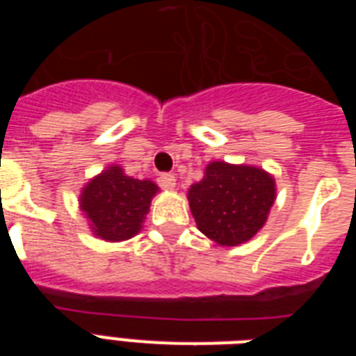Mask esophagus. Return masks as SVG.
Returning <instances> with one entry per match:
<instances>
[{"instance_id":"obj_1","label":"esophagus","mask_w":356,"mask_h":356,"mask_svg":"<svg viewBox=\"0 0 356 356\" xmlns=\"http://www.w3.org/2000/svg\"><path fill=\"white\" fill-rule=\"evenodd\" d=\"M159 184H161L164 190H173L175 188V184H177V179L172 173H162L161 177H159Z\"/></svg>"}]
</instances>
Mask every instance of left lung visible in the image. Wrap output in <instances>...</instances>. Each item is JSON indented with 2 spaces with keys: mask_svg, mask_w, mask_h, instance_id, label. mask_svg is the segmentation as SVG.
<instances>
[{
  "mask_svg": "<svg viewBox=\"0 0 356 356\" xmlns=\"http://www.w3.org/2000/svg\"><path fill=\"white\" fill-rule=\"evenodd\" d=\"M186 197L201 233L218 245L233 248L264 227L277 186L273 175L259 166L212 161Z\"/></svg>",
  "mask_w": 356,
  "mask_h": 356,
  "instance_id": "8db88e82",
  "label": "left lung"
}]
</instances>
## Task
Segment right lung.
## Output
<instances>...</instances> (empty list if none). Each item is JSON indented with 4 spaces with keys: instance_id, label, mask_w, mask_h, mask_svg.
Returning a JSON list of instances; mask_svg holds the SVG:
<instances>
[{
    "instance_id": "obj_1",
    "label": "right lung",
    "mask_w": 356,
    "mask_h": 356,
    "mask_svg": "<svg viewBox=\"0 0 356 356\" xmlns=\"http://www.w3.org/2000/svg\"><path fill=\"white\" fill-rule=\"evenodd\" d=\"M156 194L153 181L125 175L122 166L111 164L81 188L79 209L94 236L123 242L142 231Z\"/></svg>"
}]
</instances>
